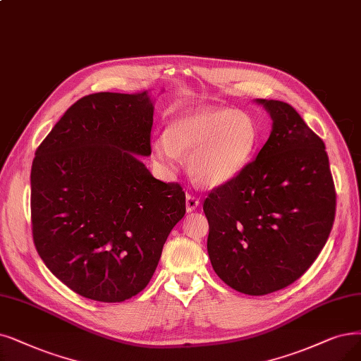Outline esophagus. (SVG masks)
Instances as JSON below:
<instances>
[{
	"label": "esophagus",
	"instance_id": "esophagus-1",
	"mask_svg": "<svg viewBox=\"0 0 361 361\" xmlns=\"http://www.w3.org/2000/svg\"><path fill=\"white\" fill-rule=\"evenodd\" d=\"M200 206V200L194 194H186V212H194Z\"/></svg>",
	"mask_w": 361,
	"mask_h": 361
}]
</instances>
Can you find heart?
Here are the masks:
<instances>
[{"label":"heart","mask_w":361,"mask_h":361,"mask_svg":"<svg viewBox=\"0 0 361 361\" xmlns=\"http://www.w3.org/2000/svg\"><path fill=\"white\" fill-rule=\"evenodd\" d=\"M257 142V126L247 112L204 108L173 118L167 135L154 139L152 152L167 169L178 166L179 154L190 155L191 176L201 185L221 186L246 167Z\"/></svg>","instance_id":"heart-1"}]
</instances>
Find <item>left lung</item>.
<instances>
[{
    "label": "left lung",
    "mask_w": 361,
    "mask_h": 361,
    "mask_svg": "<svg viewBox=\"0 0 361 361\" xmlns=\"http://www.w3.org/2000/svg\"><path fill=\"white\" fill-rule=\"evenodd\" d=\"M257 102L272 118L267 143L203 204L214 272L252 296L277 292L304 276L324 247L336 212L324 142L289 104Z\"/></svg>",
    "instance_id": "left-lung-1"
}]
</instances>
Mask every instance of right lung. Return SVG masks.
<instances>
[{
  "label": "right lung",
  "mask_w": 361,
  "mask_h": 361,
  "mask_svg": "<svg viewBox=\"0 0 361 361\" xmlns=\"http://www.w3.org/2000/svg\"><path fill=\"white\" fill-rule=\"evenodd\" d=\"M147 92L84 96L35 151L31 222L46 267L75 293L123 302L145 289L186 212L176 182L155 179Z\"/></svg>",
  "instance_id": "add662e5"
}]
</instances>
